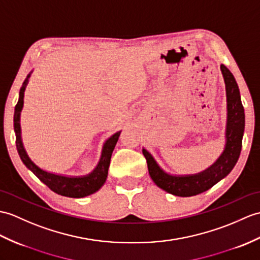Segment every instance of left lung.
<instances>
[{
    "label": "left lung",
    "mask_w": 260,
    "mask_h": 260,
    "mask_svg": "<svg viewBox=\"0 0 260 260\" xmlns=\"http://www.w3.org/2000/svg\"><path fill=\"white\" fill-rule=\"evenodd\" d=\"M220 71L225 82L227 103L225 145L219 157L212 165L196 174L174 175L162 170L154 156L143 147L150 178L159 188L172 195L189 197L206 191L225 178L239 158L245 129V112L237 82L232 72L225 65H220Z\"/></svg>",
    "instance_id": "obj_1"
}]
</instances>
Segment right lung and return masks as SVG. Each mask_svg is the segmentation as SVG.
<instances>
[{"label":"right lung","mask_w":260,"mask_h":260,"mask_svg":"<svg viewBox=\"0 0 260 260\" xmlns=\"http://www.w3.org/2000/svg\"><path fill=\"white\" fill-rule=\"evenodd\" d=\"M32 73L33 71L29 72L25 78V81L23 82V85L20 88L19 102H17L14 111V132L16 136V148L23 164L25 165L42 183H44L48 188H51L54 192H56L58 195L73 198H82L94 194V192L100 190L101 187L106 182L108 175V167H110L113 150L116 146V143L122 131L116 132L115 134L108 137L105 143L103 144L101 157L99 159L98 165L95 166L92 172L86 175L70 176V175L48 172L46 170H43V168H41L38 164H35L31 157H29L25 147H24L21 129V112L24 105V92H25V88L27 86L29 77H31Z\"/></svg>","instance_id":"obj_1"}]
</instances>
